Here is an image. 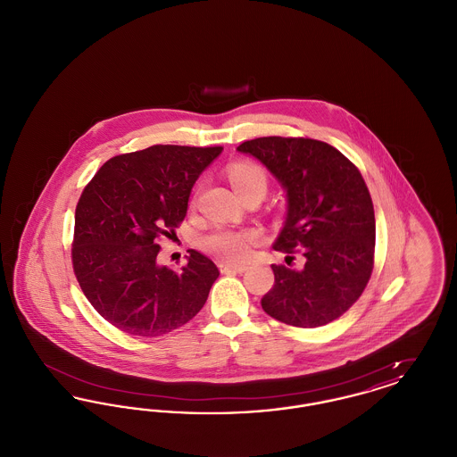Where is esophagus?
<instances>
[{"instance_id":"1","label":"esophagus","mask_w":457,"mask_h":457,"mask_svg":"<svg viewBox=\"0 0 457 457\" xmlns=\"http://www.w3.org/2000/svg\"><path fill=\"white\" fill-rule=\"evenodd\" d=\"M245 265H233V263H220V272L222 274H241L245 272Z\"/></svg>"}]
</instances>
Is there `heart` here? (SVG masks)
<instances>
[{"label": "heart", "mask_w": 457, "mask_h": 457, "mask_svg": "<svg viewBox=\"0 0 457 457\" xmlns=\"http://www.w3.org/2000/svg\"><path fill=\"white\" fill-rule=\"evenodd\" d=\"M228 176L238 195L253 187H261L263 190L267 188V174L253 162L231 164ZM255 241L257 233L252 229L216 228L200 238V246L220 261L241 262L250 255Z\"/></svg>", "instance_id": "b5f03b06"}]
</instances>
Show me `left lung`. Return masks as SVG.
<instances>
[{
  "label": "left lung",
  "instance_id": "8db88e82",
  "mask_svg": "<svg viewBox=\"0 0 457 457\" xmlns=\"http://www.w3.org/2000/svg\"><path fill=\"white\" fill-rule=\"evenodd\" d=\"M287 194V219L274 250L304 257V267L272 265L274 286L262 298L272 319L293 327L326 326L346 313L373 270L375 214L367 183L345 154L303 137L246 140Z\"/></svg>",
  "mask_w": 457,
  "mask_h": 457
}]
</instances>
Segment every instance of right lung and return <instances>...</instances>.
<instances>
[{
	"mask_svg": "<svg viewBox=\"0 0 457 457\" xmlns=\"http://www.w3.org/2000/svg\"><path fill=\"white\" fill-rule=\"evenodd\" d=\"M222 147L153 145L120 154L94 174L75 209L71 263L96 312L111 326L157 337L190 322L219 278L192 250L173 270L157 263L159 241L183 222L192 187Z\"/></svg>",
	"mask_w": 457,
	"mask_h": 457,
	"instance_id": "add662e5",
	"label": "right lung"
}]
</instances>
